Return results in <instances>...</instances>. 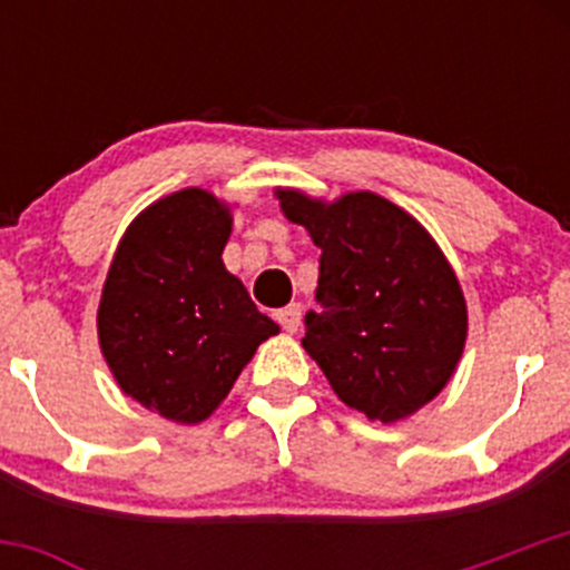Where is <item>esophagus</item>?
Here are the masks:
<instances>
[{"mask_svg":"<svg viewBox=\"0 0 570 570\" xmlns=\"http://www.w3.org/2000/svg\"><path fill=\"white\" fill-rule=\"evenodd\" d=\"M275 320H278V325L284 327V331L295 333L297 325H301V306H297V303H289L286 308H278V312H275Z\"/></svg>","mask_w":570,"mask_h":570,"instance_id":"esophagus-1","label":"esophagus"}]
</instances>
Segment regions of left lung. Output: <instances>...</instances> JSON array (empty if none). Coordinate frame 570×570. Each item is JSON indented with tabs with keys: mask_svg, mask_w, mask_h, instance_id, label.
I'll return each instance as SVG.
<instances>
[{
	"mask_svg": "<svg viewBox=\"0 0 570 570\" xmlns=\"http://www.w3.org/2000/svg\"><path fill=\"white\" fill-rule=\"evenodd\" d=\"M275 198L322 250V312L306 314L303 347L338 400L383 424L435 400L458 370L469 314L428 228L370 189L322 200L278 187Z\"/></svg>",
	"mask_w": 570,
	"mask_h": 570,
	"instance_id": "1",
	"label": "left lung"
}]
</instances>
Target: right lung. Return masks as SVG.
I'll return each instance as SVG.
<instances>
[{
    "label": "right lung",
    "instance_id": "add662e5",
    "mask_svg": "<svg viewBox=\"0 0 570 570\" xmlns=\"http://www.w3.org/2000/svg\"><path fill=\"white\" fill-rule=\"evenodd\" d=\"M232 206L184 187L120 237L101 289L99 347L120 392L176 424L217 411L278 325L223 264Z\"/></svg>",
    "mask_w": 570,
    "mask_h": 570
}]
</instances>
